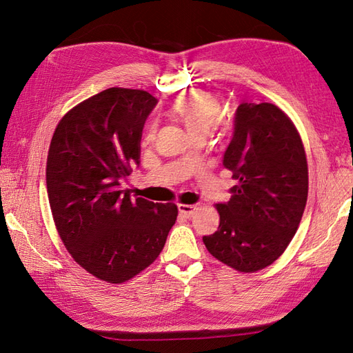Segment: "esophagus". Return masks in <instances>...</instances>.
<instances>
[{
	"instance_id": "1",
	"label": "esophagus",
	"mask_w": 353,
	"mask_h": 353,
	"mask_svg": "<svg viewBox=\"0 0 353 353\" xmlns=\"http://www.w3.org/2000/svg\"><path fill=\"white\" fill-rule=\"evenodd\" d=\"M178 210L184 218H190L197 210L196 205H178Z\"/></svg>"
}]
</instances>
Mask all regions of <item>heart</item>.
Returning a JSON list of instances; mask_svg holds the SVG:
<instances>
[{"mask_svg": "<svg viewBox=\"0 0 353 353\" xmlns=\"http://www.w3.org/2000/svg\"><path fill=\"white\" fill-rule=\"evenodd\" d=\"M172 112L191 138H205L222 119L219 100L212 92L203 90H191L179 95L172 104ZM154 130V125L148 126L147 137H152Z\"/></svg>", "mask_w": 353, "mask_h": 353, "instance_id": "b5f03b06", "label": "heart"}]
</instances>
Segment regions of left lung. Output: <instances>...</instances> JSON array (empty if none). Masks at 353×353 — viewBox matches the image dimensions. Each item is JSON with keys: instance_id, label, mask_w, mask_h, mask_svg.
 Here are the masks:
<instances>
[{"instance_id": "1", "label": "left lung", "mask_w": 353, "mask_h": 353, "mask_svg": "<svg viewBox=\"0 0 353 353\" xmlns=\"http://www.w3.org/2000/svg\"><path fill=\"white\" fill-rule=\"evenodd\" d=\"M222 163L239 183L216 205L218 231L203 243L222 263L256 272L280 258L303 215L307 162L301 135L276 105L241 103Z\"/></svg>"}]
</instances>
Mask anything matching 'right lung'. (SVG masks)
<instances>
[{"instance_id":"1","label":"right lung","mask_w":353,"mask_h":353,"mask_svg":"<svg viewBox=\"0 0 353 353\" xmlns=\"http://www.w3.org/2000/svg\"><path fill=\"white\" fill-rule=\"evenodd\" d=\"M156 104L143 90H104L63 116L50 144L47 191L59 236L83 270L112 284L157 259L178 216L174 203L134 200L121 190L140 165L143 128Z\"/></svg>"}]
</instances>
